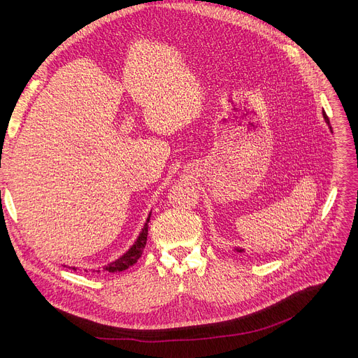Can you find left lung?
Instances as JSON below:
<instances>
[{
	"mask_svg": "<svg viewBox=\"0 0 358 358\" xmlns=\"http://www.w3.org/2000/svg\"><path fill=\"white\" fill-rule=\"evenodd\" d=\"M322 115H324V119H325V122H327V123H328V126H329V129H331V130H332V127H331V124H329V119H328V116H327V113H325V111H324V113H322ZM235 251H236V252H245V250H242V248H235Z\"/></svg>",
	"mask_w": 358,
	"mask_h": 358,
	"instance_id": "left-lung-1",
	"label": "left lung"
}]
</instances>
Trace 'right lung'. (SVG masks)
<instances>
[{"mask_svg": "<svg viewBox=\"0 0 358 358\" xmlns=\"http://www.w3.org/2000/svg\"><path fill=\"white\" fill-rule=\"evenodd\" d=\"M149 217H150V213H149V216H148V219H146V223L143 224L142 232L139 234V236H138V239H136V242L134 243V245H131L130 250H129L124 255H122L119 259L113 261V262H110V264H107V266L104 267L106 271H108V273L124 271V270H127L129 267L134 266L135 262L141 258V255H142V252H143V248H145V245H146L148 222H149ZM73 270H75V268H73Z\"/></svg>", "mask_w": 358, "mask_h": 358, "instance_id": "obj_1", "label": "right lung"}]
</instances>
